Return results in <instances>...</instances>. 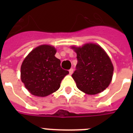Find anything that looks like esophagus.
<instances>
[{"label": "esophagus", "instance_id": "esophagus-1", "mask_svg": "<svg viewBox=\"0 0 133 133\" xmlns=\"http://www.w3.org/2000/svg\"><path fill=\"white\" fill-rule=\"evenodd\" d=\"M73 69L72 68H71V69H70V70H69V73H70V75H72V74L73 73Z\"/></svg>", "mask_w": 133, "mask_h": 133}]
</instances>
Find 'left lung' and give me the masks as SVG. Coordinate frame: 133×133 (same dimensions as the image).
Returning <instances> with one entry per match:
<instances>
[{
  "instance_id": "8db88e82",
  "label": "left lung",
  "mask_w": 133,
  "mask_h": 133,
  "mask_svg": "<svg viewBox=\"0 0 133 133\" xmlns=\"http://www.w3.org/2000/svg\"><path fill=\"white\" fill-rule=\"evenodd\" d=\"M77 53L76 70L72 75L77 87L88 95H96L108 87L113 65L103 48L95 43L72 47Z\"/></svg>"
}]
</instances>
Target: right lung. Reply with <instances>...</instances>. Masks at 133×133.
I'll return each instance as SVG.
<instances>
[{"label":"right lung","instance_id":"right-lung-1","mask_svg":"<svg viewBox=\"0 0 133 133\" xmlns=\"http://www.w3.org/2000/svg\"><path fill=\"white\" fill-rule=\"evenodd\" d=\"M56 49L41 45L34 48L23 61L21 78L32 95L46 97L56 92L62 79L69 74L61 67V61L55 57Z\"/></svg>","mask_w":133,"mask_h":133}]
</instances>
